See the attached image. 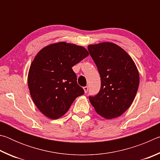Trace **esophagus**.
Instances as JSON below:
<instances>
[{"instance_id":"34e87169","label":"esophagus","mask_w":160,"mask_h":160,"mask_svg":"<svg viewBox=\"0 0 160 160\" xmlns=\"http://www.w3.org/2000/svg\"><path fill=\"white\" fill-rule=\"evenodd\" d=\"M83 89H84V91H85V93L88 92V90H89L88 86H85V87H84Z\"/></svg>"}]
</instances>
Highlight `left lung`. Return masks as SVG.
Listing matches in <instances>:
<instances>
[{
    "label": "left lung",
    "mask_w": 160,
    "mask_h": 160,
    "mask_svg": "<svg viewBox=\"0 0 160 160\" xmlns=\"http://www.w3.org/2000/svg\"><path fill=\"white\" fill-rule=\"evenodd\" d=\"M101 78V88L89 99L97 113L107 119L118 117L133 102L140 78L134 61L122 48L113 43L88 46Z\"/></svg>",
    "instance_id": "left-lung-1"
}]
</instances>
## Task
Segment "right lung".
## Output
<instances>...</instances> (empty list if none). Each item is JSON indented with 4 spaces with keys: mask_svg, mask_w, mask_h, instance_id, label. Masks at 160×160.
Here are the masks:
<instances>
[{
    "mask_svg": "<svg viewBox=\"0 0 160 160\" xmlns=\"http://www.w3.org/2000/svg\"><path fill=\"white\" fill-rule=\"evenodd\" d=\"M89 55L80 46L59 42L43 48L29 68L28 87L37 107L51 119L61 117L85 93L72 67Z\"/></svg>",
    "mask_w": 160,
    "mask_h": 160,
    "instance_id": "obj_1",
    "label": "right lung"
}]
</instances>
